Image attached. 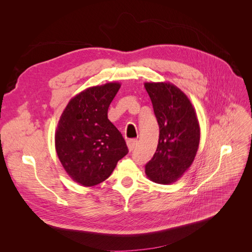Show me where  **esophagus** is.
<instances>
[{
    "mask_svg": "<svg viewBox=\"0 0 252 252\" xmlns=\"http://www.w3.org/2000/svg\"><path fill=\"white\" fill-rule=\"evenodd\" d=\"M136 144H138V141H136V140H129V141L127 142V146H128L129 151L131 152V151L135 148Z\"/></svg>",
    "mask_w": 252,
    "mask_h": 252,
    "instance_id": "obj_1",
    "label": "esophagus"
}]
</instances>
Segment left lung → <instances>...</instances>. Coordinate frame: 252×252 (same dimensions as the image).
<instances>
[{
    "label": "left lung",
    "instance_id": "8db88e82",
    "mask_svg": "<svg viewBox=\"0 0 252 252\" xmlns=\"http://www.w3.org/2000/svg\"><path fill=\"white\" fill-rule=\"evenodd\" d=\"M159 127L156 154L145 172L158 184H171L191 166L200 144V125L187 95L169 82L144 84Z\"/></svg>",
    "mask_w": 252,
    "mask_h": 252
}]
</instances>
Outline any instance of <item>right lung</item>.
I'll use <instances>...</instances> for the list:
<instances>
[{
  "mask_svg": "<svg viewBox=\"0 0 252 252\" xmlns=\"http://www.w3.org/2000/svg\"><path fill=\"white\" fill-rule=\"evenodd\" d=\"M121 87L117 82L89 87L73 96L58 123L56 150L67 174L80 185L100 184L128 154L126 142L108 120Z\"/></svg>",
  "mask_w": 252,
  "mask_h": 252,
  "instance_id": "add662e5",
  "label": "right lung"
}]
</instances>
